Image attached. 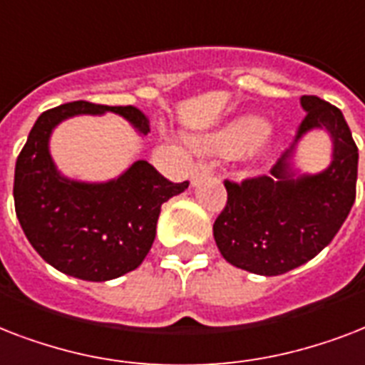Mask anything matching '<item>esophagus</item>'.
I'll list each match as a JSON object with an SVG mask.
<instances>
[{
  "mask_svg": "<svg viewBox=\"0 0 365 365\" xmlns=\"http://www.w3.org/2000/svg\"><path fill=\"white\" fill-rule=\"evenodd\" d=\"M211 173V168H209V163L205 162H197L196 165H194V169H192V182L196 185L197 179H202V177H205V175Z\"/></svg>",
  "mask_w": 365,
  "mask_h": 365,
  "instance_id": "obj_1",
  "label": "esophagus"
}]
</instances>
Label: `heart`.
I'll return each instance as SVG.
<instances>
[{
	"label": "heart",
	"instance_id": "heart-1",
	"mask_svg": "<svg viewBox=\"0 0 365 365\" xmlns=\"http://www.w3.org/2000/svg\"><path fill=\"white\" fill-rule=\"evenodd\" d=\"M270 131V123L259 115H245L242 120H236L217 135L203 138V146L209 150L221 152V154H244V152L255 148L267 138Z\"/></svg>",
	"mask_w": 365,
	"mask_h": 365
}]
</instances>
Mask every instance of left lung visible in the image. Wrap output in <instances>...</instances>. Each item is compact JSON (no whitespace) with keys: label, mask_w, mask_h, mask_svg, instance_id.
Masks as SVG:
<instances>
[{"label":"left lung","mask_w":365,"mask_h":365,"mask_svg":"<svg viewBox=\"0 0 365 365\" xmlns=\"http://www.w3.org/2000/svg\"><path fill=\"white\" fill-rule=\"evenodd\" d=\"M301 106L307 115L295 143L272 165L270 177L225 180L228 200L213 236L221 255L247 272L278 276L314 259L335 238L356 200L358 146L343 112L316 95L301 97ZM312 128L332 135L334 160L322 174L295 175L290 156Z\"/></svg>","instance_id":"obj_1"}]
</instances>
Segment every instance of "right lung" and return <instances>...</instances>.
Wrapping results in <instances>:
<instances>
[{"instance_id":"1","label":"right lung","mask_w":365,"mask_h":365,"mask_svg":"<svg viewBox=\"0 0 365 365\" xmlns=\"http://www.w3.org/2000/svg\"><path fill=\"white\" fill-rule=\"evenodd\" d=\"M114 112L138 133L150 131L135 106H106L87 101L61 104L39 115L16 158L15 211L28 242L56 270L106 282L131 272L148 255L162 203L188 188L171 182L144 160L108 182H80L62 177L49 154V137L62 120Z\"/></svg>"}]
</instances>
